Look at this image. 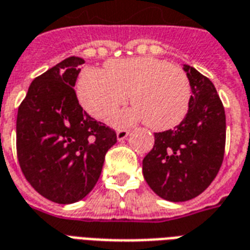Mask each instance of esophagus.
Returning <instances> with one entry per match:
<instances>
[{"mask_svg":"<svg viewBox=\"0 0 250 250\" xmlns=\"http://www.w3.org/2000/svg\"><path fill=\"white\" fill-rule=\"evenodd\" d=\"M130 134V131L127 130H119L118 131V134H116V139L118 140H125L127 136Z\"/></svg>","mask_w":250,"mask_h":250,"instance_id":"esophagus-1","label":"esophagus"}]
</instances>
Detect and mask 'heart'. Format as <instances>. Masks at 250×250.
Here are the masks:
<instances>
[{
  "mask_svg": "<svg viewBox=\"0 0 250 250\" xmlns=\"http://www.w3.org/2000/svg\"><path fill=\"white\" fill-rule=\"evenodd\" d=\"M77 92L83 108L98 119L112 115L130 95L134 108L115 115L111 123L125 127L146 120L153 131H167L180 125L191 101L187 74L152 57L110 61L104 71L86 70L79 78Z\"/></svg>",
  "mask_w": 250,
  "mask_h": 250,
  "instance_id": "1",
  "label": "heart"
}]
</instances>
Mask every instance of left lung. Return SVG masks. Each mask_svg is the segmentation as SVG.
Segmentation results:
<instances>
[{
	"instance_id": "8db88e82",
	"label": "left lung",
	"mask_w": 250,
	"mask_h": 250,
	"mask_svg": "<svg viewBox=\"0 0 250 250\" xmlns=\"http://www.w3.org/2000/svg\"><path fill=\"white\" fill-rule=\"evenodd\" d=\"M191 84L189 108L173 130L155 134L143 159V176L158 196L173 203L204 192L217 175L225 148V111L213 83L183 64Z\"/></svg>"
}]
</instances>
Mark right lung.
Listing matches in <instances>:
<instances>
[{
  "instance_id": "1",
  "label": "right lung",
  "mask_w": 250,
  "mask_h": 250,
  "mask_svg": "<svg viewBox=\"0 0 250 250\" xmlns=\"http://www.w3.org/2000/svg\"><path fill=\"white\" fill-rule=\"evenodd\" d=\"M84 59L66 58L31 82L17 115V156L40 195L82 200L101 176L116 134L83 111L74 91Z\"/></svg>"
}]
</instances>
